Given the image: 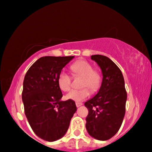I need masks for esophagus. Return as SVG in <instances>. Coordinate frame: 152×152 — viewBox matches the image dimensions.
I'll use <instances>...</instances> for the list:
<instances>
[{
    "label": "esophagus",
    "mask_w": 152,
    "mask_h": 152,
    "mask_svg": "<svg viewBox=\"0 0 152 152\" xmlns=\"http://www.w3.org/2000/svg\"><path fill=\"white\" fill-rule=\"evenodd\" d=\"M82 105H83L82 103H80V102H76V107H77V108H78V107H80V106H81Z\"/></svg>",
    "instance_id": "obj_1"
}]
</instances>
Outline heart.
Segmentation results:
<instances>
[{
  "instance_id": "1",
  "label": "heart",
  "mask_w": 152,
  "mask_h": 152,
  "mask_svg": "<svg viewBox=\"0 0 152 152\" xmlns=\"http://www.w3.org/2000/svg\"><path fill=\"white\" fill-rule=\"evenodd\" d=\"M71 70L73 74L82 76V89L72 90L66 95L68 100L80 102L86 99L90 95V90L84 86H88L93 92L99 90L102 83V76L97 71L93 69L92 66L85 60H78L71 65ZM58 84L60 89L64 92H68L72 86V78L67 73L64 71L60 72L58 76Z\"/></svg>"
}]
</instances>
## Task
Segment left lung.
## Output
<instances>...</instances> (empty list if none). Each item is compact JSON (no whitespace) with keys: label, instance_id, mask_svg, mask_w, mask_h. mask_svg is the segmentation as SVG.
I'll return each instance as SVG.
<instances>
[{"label":"left lung","instance_id":"left-lung-1","mask_svg":"<svg viewBox=\"0 0 152 152\" xmlns=\"http://www.w3.org/2000/svg\"><path fill=\"white\" fill-rule=\"evenodd\" d=\"M102 72L99 90L85 103L88 109L86 127L90 136L99 140H107L117 133L125 115L127 94L122 73L110 58L94 55Z\"/></svg>","mask_w":152,"mask_h":152}]
</instances>
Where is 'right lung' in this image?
Returning a JSON list of instances; mask_svg holds the SVG:
<instances>
[{"label": "right lung", "mask_w": 152, "mask_h": 152, "mask_svg": "<svg viewBox=\"0 0 152 152\" xmlns=\"http://www.w3.org/2000/svg\"><path fill=\"white\" fill-rule=\"evenodd\" d=\"M74 56L40 58L29 68L22 92L26 116L32 131L48 142L64 136L76 111L74 101H62L58 76Z\"/></svg>", "instance_id": "right-lung-1"}]
</instances>
